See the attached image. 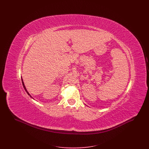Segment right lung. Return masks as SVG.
I'll return each instance as SVG.
<instances>
[{
	"instance_id": "obj_1",
	"label": "right lung",
	"mask_w": 149,
	"mask_h": 149,
	"mask_svg": "<svg viewBox=\"0 0 149 149\" xmlns=\"http://www.w3.org/2000/svg\"><path fill=\"white\" fill-rule=\"evenodd\" d=\"M22 78V77H21ZM22 79V84H23V87H24V89H25V91H26V92H27V93L29 94V95L30 96V97L31 98H32V99H33V98L29 94V92L27 91V89H26V86H25V85H24V82H23V79H22V78H21Z\"/></svg>"
}]
</instances>
